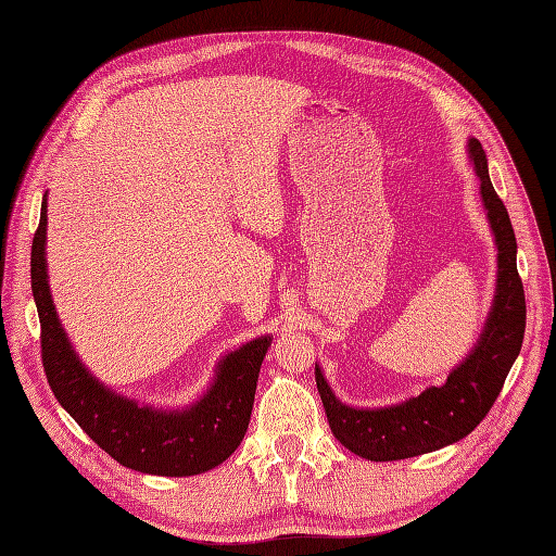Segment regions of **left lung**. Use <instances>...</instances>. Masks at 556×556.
Listing matches in <instances>:
<instances>
[{"mask_svg":"<svg viewBox=\"0 0 556 556\" xmlns=\"http://www.w3.org/2000/svg\"><path fill=\"white\" fill-rule=\"evenodd\" d=\"M481 199L497 244V287L493 309L472 354L441 388H430L400 406L352 408L331 392L319 366L317 390L333 437L362 458L386 463L444 448L460 441L486 418L515 364L526 331V298L517 273V239L503 199L489 178L486 152L477 138L469 140Z\"/></svg>","mask_w":556,"mask_h":556,"instance_id":"8db88e82","label":"left lung"}]
</instances>
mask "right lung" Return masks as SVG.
<instances>
[{
  "mask_svg": "<svg viewBox=\"0 0 556 556\" xmlns=\"http://www.w3.org/2000/svg\"><path fill=\"white\" fill-rule=\"evenodd\" d=\"M47 197L33 239L30 277L41 326V364L55 400L119 465L160 477H192L230 458L247 434L269 338H255L218 364L211 390L185 410H154L101 386L70 348L47 281Z\"/></svg>",
  "mask_w": 556,
  "mask_h": 556,
  "instance_id": "add662e5",
  "label": "right lung"
}]
</instances>
